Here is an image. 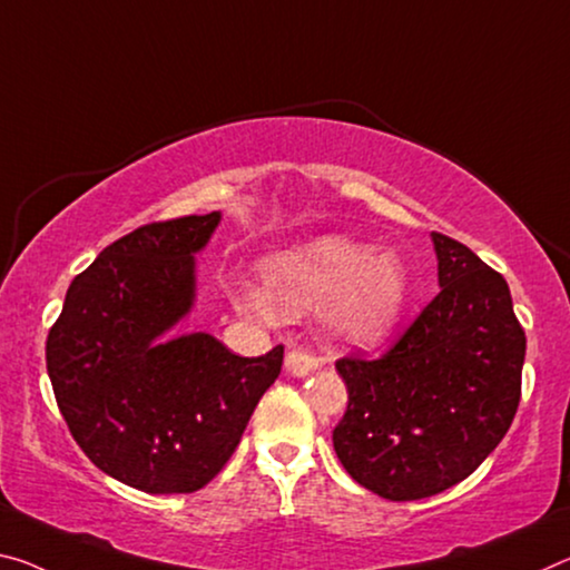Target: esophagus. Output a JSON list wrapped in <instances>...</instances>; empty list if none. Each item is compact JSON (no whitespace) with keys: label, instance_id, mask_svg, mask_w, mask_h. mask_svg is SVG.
I'll return each instance as SVG.
<instances>
[{"label":"esophagus","instance_id":"esophagus-1","mask_svg":"<svg viewBox=\"0 0 570 570\" xmlns=\"http://www.w3.org/2000/svg\"><path fill=\"white\" fill-rule=\"evenodd\" d=\"M320 360L317 357H312V355H306V352H302V350H292L286 355V360H284V367H286V373L288 375H294V377H304V375H309V373H314V370H320Z\"/></svg>","mask_w":570,"mask_h":570}]
</instances>
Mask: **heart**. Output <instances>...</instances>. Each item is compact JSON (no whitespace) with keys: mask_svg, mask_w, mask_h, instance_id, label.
<instances>
[{"mask_svg":"<svg viewBox=\"0 0 570 570\" xmlns=\"http://www.w3.org/2000/svg\"><path fill=\"white\" fill-rule=\"evenodd\" d=\"M264 294L243 292V312L299 320L322 309V327L345 347H373L399 324L409 278L393 253L345 236H322L261 266Z\"/></svg>","mask_w":570,"mask_h":570,"instance_id":"b5f03b06","label":"heart"}]
</instances>
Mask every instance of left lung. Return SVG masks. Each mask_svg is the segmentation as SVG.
<instances>
[{
	"instance_id": "obj_1",
	"label": "left lung",
	"mask_w": 570,
	"mask_h": 570,
	"mask_svg": "<svg viewBox=\"0 0 570 570\" xmlns=\"http://www.w3.org/2000/svg\"><path fill=\"white\" fill-rule=\"evenodd\" d=\"M431 240L441 292L383 357L337 360L350 401L334 451L352 480L393 502L466 480L520 403L525 332L508 282L464 243Z\"/></svg>"
}]
</instances>
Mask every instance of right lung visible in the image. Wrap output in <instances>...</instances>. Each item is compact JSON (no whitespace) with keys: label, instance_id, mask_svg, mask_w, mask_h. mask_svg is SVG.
Here are the masks:
<instances>
[{"label":"right lung","instance_id":"right-lung-1","mask_svg":"<svg viewBox=\"0 0 570 570\" xmlns=\"http://www.w3.org/2000/svg\"><path fill=\"white\" fill-rule=\"evenodd\" d=\"M218 225V210L187 215L111 243L73 278L48 334V375L70 433L134 490L205 487L282 373V345L238 357L213 334L175 332L195 306V256Z\"/></svg>","mask_w":570,"mask_h":570}]
</instances>
